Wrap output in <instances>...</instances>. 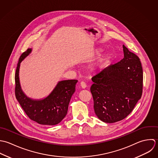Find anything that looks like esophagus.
<instances>
[{"instance_id": "34e87169", "label": "esophagus", "mask_w": 158, "mask_h": 158, "mask_svg": "<svg viewBox=\"0 0 158 158\" xmlns=\"http://www.w3.org/2000/svg\"><path fill=\"white\" fill-rule=\"evenodd\" d=\"M80 85H81V87L82 89H85L86 87H87V85H86V84H85V83L84 82H81V84H80Z\"/></svg>"}]
</instances>
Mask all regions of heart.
I'll return each instance as SVG.
<instances>
[{"label": "heart", "instance_id": "1", "mask_svg": "<svg viewBox=\"0 0 158 158\" xmlns=\"http://www.w3.org/2000/svg\"><path fill=\"white\" fill-rule=\"evenodd\" d=\"M106 58L105 57H103L101 58V59L98 60V63L96 64V67H98V66H99L100 64H101L102 63H104V62L106 60Z\"/></svg>", "mask_w": 158, "mask_h": 158}]
</instances>
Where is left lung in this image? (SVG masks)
I'll return each mask as SVG.
<instances>
[{
  "label": "left lung",
  "mask_w": 158,
  "mask_h": 158,
  "mask_svg": "<svg viewBox=\"0 0 158 158\" xmlns=\"http://www.w3.org/2000/svg\"><path fill=\"white\" fill-rule=\"evenodd\" d=\"M124 58L94 76L90 91L96 116L105 123L122 120L141 98L143 69L140 59L123 45Z\"/></svg>",
  "instance_id": "8db88e82"
}]
</instances>
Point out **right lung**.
Here are the masks:
<instances>
[{"mask_svg": "<svg viewBox=\"0 0 158 158\" xmlns=\"http://www.w3.org/2000/svg\"><path fill=\"white\" fill-rule=\"evenodd\" d=\"M28 49L23 52L17 64L15 73V96L21 107L33 121L44 125H56L59 123L67 114L68 105L75 92L77 80H65L59 82L55 89L43 99L33 100L21 90L19 70L21 62L31 52Z\"/></svg>", "mask_w": 158, "mask_h": 158, "instance_id": "obj_1", "label": "right lung"}]
</instances>
